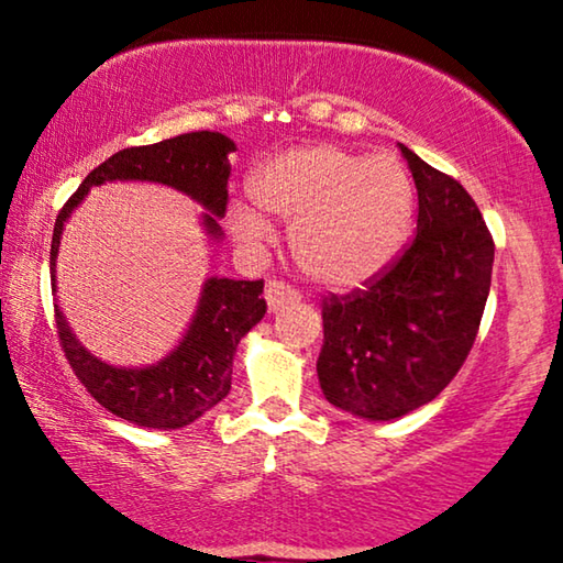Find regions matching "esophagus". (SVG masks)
Listing matches in <instances>:
<instances>
[{
    "label": "esophagus",
    "instance_id": "34e87169",
    "mask_svg": "<svg viewBox=\"0 0 563 563\" xmlns=\"http://www.w3.org/2000/svg\"><path fill=\"white\" fill-rule=\"evenodd\" d=\"M264 297H266V305H268V309H272V312H276V309H282L287 305H295V301L301 299L295 287H289L287 282H279V279H268L266 282Z\"/></svg>",
    "mask_w": 563,
    "mask_h": 563
}]
</instances>
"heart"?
<instances>
[{"mask_svg":"<svg viewBox=\"0 0 563 563\" xmlns=\"http://www.w3.org/2000/svg\"><path fill=\"white\" fill-rule=\"evenodd\" d=\"M251 195L265 216L289 223V249L301 272L340 289L357 287L390 264L417 206L401 159L365 157L340 144L279 154L254 175ZM257 211L241 200L228 206V228L241 243L266 239L268 223Z\"/></svg>","mask_w":563,"mask_h":563,"instance_id":"heart-1","label":"heart"}]
</instances>
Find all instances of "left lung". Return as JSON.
Here are the masks:
<instances>
[{
  "mask_svg": "<svg viewBox=\"0 0 563 563\" xmlns=\"http://www.w3.org/2000/svg\"><path fill=\"white\" fill-rule=\"evenodd\" d=\"M401 154L419 192L417 235L363 289L322 299V394L371 421L404 417L450 386L493 276L495 243L470 192L409 146Z\"/></svg>",
  "mask_w": 563,
  "mask_h": 563,
  "instance_id": "left-lung-1",
  "label": "left lung"
}]
</instances>
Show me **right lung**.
<instances>
[{
    "label": "right lung",
    "instance_id": "obj_1",
    "mask_svg": "<svg viewBox=\"0 0 563 563\" xmlns=\"http://www.w3.org/2000/svg\"><path fill=\"white\" fill-rule=\"evenodd\" d=\"M231 152H235V144L228 136L192 132L111 154L80 183L55 218L51 246L53 282L63 223L91 187L111 180H146L177 187L210 210L202 221L208 233L218 239L221 235L218 218H223L228 208V177H231L228 154ZM262 291L264 279L235 282L216 279V276L208 279L187 335L165 361L150 368H113L109 363H101L73 338L58 307H55V324H58L65 361L106 411L136 427L180 429L213 409L231 390L235 345L266 314Z\"/></svg>",
    "mask_w": 563,
    "mask_h": 563
}]
</instances>
